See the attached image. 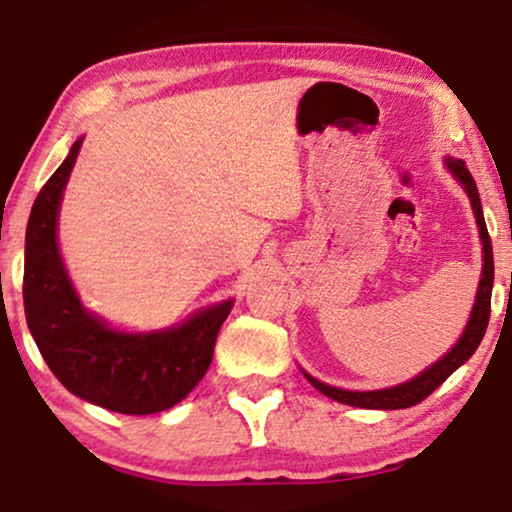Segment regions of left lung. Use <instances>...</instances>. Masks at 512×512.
Masks as SVG:
<instances>
[{"instance_id": "1", "label": "left lung", "mask_w": 512, "mask_h": 512, "mask_svg": "<svg viewBox=\"0 0 512 512\" xmlns=\"http://www.w3.org/2000/svg\"><path fill=\"white\" fill-rule=\"evenodd\" d=\"M445 166L452 175H455L457 182L464 187V192L469 195V202H472L474 216H477V226H479V238L481 245H484V267H481V279H479V289H477V298H474V308L472 315H469L467 327H464L460 342H457L452 349L445 354L440 361L428 366L424 373H419L416 378L407 380V383H399L395 387H385V390H370V392H354V390H339V387L325 385L320 380L313 378L303 370V375L308 378V383L320 390L322 395L332 397L334 402L349 404V407H361V409H407L414 407V404L424 402V399L431 395L436 387H440L445 380L455 373L457 368L462 366L464 361H469V356L477 351V346L484 339L486 325H489V315H491V289H493V250H491V238L489 231H486V221H484V211H481V199L477 192V182H474L472 173H469L467 166H464L462 158H445Z\"/></svg>"}]
</instances>
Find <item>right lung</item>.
<instances>
[{"label":"right lung","mask_w":512,"mask_h":512,"mask_svg":"<svg viewBox=\"0 0 512 512\" xmlns=\"http://www.w3.org/2000/svg\"><path fill=\"white\" fill-rule=\"evenodd\" d=\"M81 139L35 197L26 228L23 308L40 354L76 397L117 414H156L192 392L207 373L216 334L233 301L199 310L178 327L120 332L88 313L57 248V211Z\"/></svg>","instance_id":"obj_1"}]
</instances>
